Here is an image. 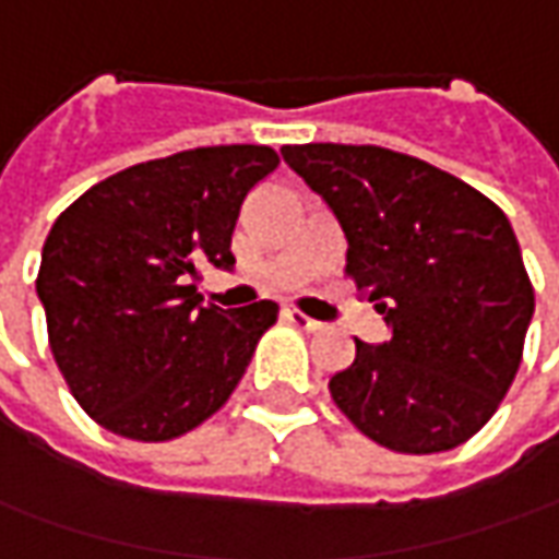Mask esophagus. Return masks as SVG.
Masks as SVG:
<instances>
[{"instance_id": "1", "label": "esophagus", "mask_w": 559, "mask_h": 559, "mask_svg": "<svg viewBox=\"0 0 559 559\" xmlns=\"http://www.w3.org/2000/svg\"><path fill=\"white\" fill-rule=\"evenodd\" d=\"M281 312H284V318H287L294 328H302V331H318V328H321L316 318H309L306 312H299L297 306H284Z\"/></svg>"}]
</instances>
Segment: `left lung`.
<instances>
[{"mask_svg": "<svg viewBox=\"0 0 559 559\" xmlns=\"http://www.w3.org/2000/svg\"><path fill=\"white\" fill-rule=\"evenodd\" d=\"M334 210L346 278L368 290L390 340H356L328 390L358 433L399 454L476 436L523 361L535 290L508 216L427 160L377 145H284Z\"/></svg>", "mask_w": 559, "mask_h": 559, "instance_id": "1", "label": "left lung"}]
</instances>
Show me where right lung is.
Segmentation results:
<instances>
[{"label": "right lung", "instance_id": "add662e5", "mask_svg": "<svg viewBox=\"0 0 559 559\" xmlns=\"http://www.w3.org/2000/svg\"><path fill=\"white\" fill-rule=\"evenodd\" d=\"M278 164L269 145L191 147L107 176L55 219L36 294L55 365L95 424L169 442L231 399L278 302L201 306L194 281L235 265L243 198Z\"/></svg>", "mask_w": 559, "mask_h": 559}]
</instances>
